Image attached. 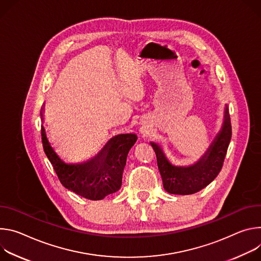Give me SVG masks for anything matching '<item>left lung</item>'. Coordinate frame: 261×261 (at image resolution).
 Segmentation results:
<instances>
[{"mask_svg":"<svg viewBox=\"0 0 261 261\" xmlns=\"http://www.w3.org/2000/svg\"><path fill=\"white\" fill-rule=\"evenodd\" d=\"M231 135H232V128L226 109L222 130L218 134L205 154L195 165L188 168L171 165L161 147L151 143L156 154L158 167L163 179L164 189L170 194L191 195L207 187L222 170Z\"/></svg>","mask_w":261,"mask_h":261,"instance_id":"left-lung-1","label":"left lung"}]
</instances>
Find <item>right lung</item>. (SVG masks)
Instances as JSON below:
<instances>
[{"label": "right lung", "instance_id": "1", "mask_svg": "<svg viewBox=\"0 0 261 261\" xmlns=\"http://www.w3.org/2000/svg\"><path fill=\"white\" fill-rule=\"evenodd\" d=\"M41 139L43 150L60 182L73 193L95 201L120 189L127 153L137 136L126 134L114 137L93 160L81 165H67L61 161L50 147L43 126Z\"/></svg>", "mask_w": 261, "mask_h": 261}]
</instances>
